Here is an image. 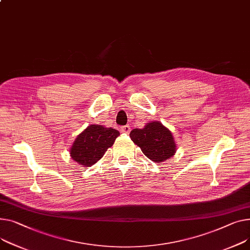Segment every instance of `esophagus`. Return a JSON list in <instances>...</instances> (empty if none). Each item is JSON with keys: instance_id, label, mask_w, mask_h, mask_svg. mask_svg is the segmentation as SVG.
Listing matches in <instances>:
<instances>
[{"instance_id": "34e87169", "label": "esophagus", "mask_w": 250, "mask_h": 250, "mask_svg": "<svg viewBox=\"0 0 250 250\" xmlns=\"http://www.w3.org/2000/svg\"><path fill=\"white\" fill-rule=\"evenodd\" d=\"M120 130H121V132H123V134L128 135L129 131H130V126L129 125H124V126L121 127Z\"/></svg>"}]
</instances>
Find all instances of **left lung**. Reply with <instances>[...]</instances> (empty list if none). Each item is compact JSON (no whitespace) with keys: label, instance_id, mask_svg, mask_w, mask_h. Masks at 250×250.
Wrapping results in <instances>:
<instances>
[{"label":"left lung","instance_id":"1","mask_svg":"<svg viewBox=\"0 0 250 250\" xmlns=\"http://www.w3.org/2000/svg\"><path fill=\"white\" fill-rule=\"evenodd\" d=\"M129 138L142 152L155 163H161L174 156L176 144L172 132L159 122L148 123L144 128H135Z\"/></svg>","mask_w":250,"mask_h":250}]
</instances>
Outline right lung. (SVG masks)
Here are the masks:
<instances>
[{
	"label": "right lung",
	"mask_w": 250,
	"mask_h": 250,
	"mask_svg": "<svg viewBox=\"0 0 250 250\" xmlns=\"http://www.w3.org/2000/svg\"><path fill=\"white\" fill-rule=\"evenodd\" d=\"M119 136L120 131L114 128L91 125L74 141L70 148L71 158L83 167L92 166L104 157Z\"/></svg>",
	"instance_id": "right-lung-1"
}]
</instances>
